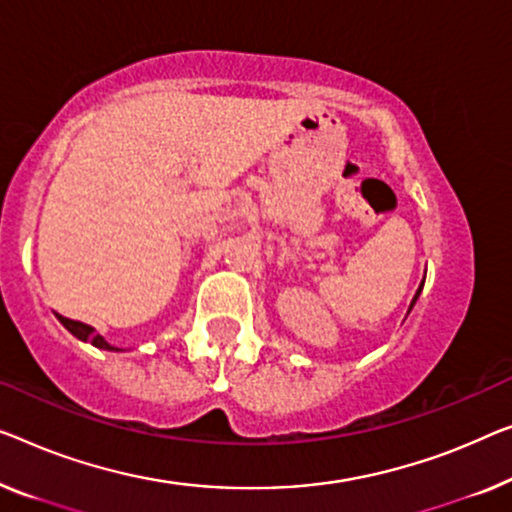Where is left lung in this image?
Listing matches in <instances>:
<instances>
[{"instance_id": "1", "label": "left lung", "mask_w": 512, "mask_h": 512, "mask_svg": "<svg viewBox=\"0 0 512 512\" xmlns=\"http://www.w3.org/2000/svg\"><path fill=\"white\" fill-rule=\"evenodd\" d=\"M423 285H425V278L421 280V285H418V289H416V294H414V299H411V303H409V310H407V315L411 312V308H414L416 305V301H418V296H421V292H423Z\"/></svg>"}]
</instances>
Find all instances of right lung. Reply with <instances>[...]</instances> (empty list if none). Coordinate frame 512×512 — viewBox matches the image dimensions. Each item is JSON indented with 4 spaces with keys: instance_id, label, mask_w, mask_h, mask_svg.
Returning <instances> with one entry per match:
<instances>
[{
    "instance_id": "right-lung-1",
    "label": "right lung",
    "mask_w": 512,
    "mask_h": 512,
    "mask_svg": "<svg viewBox=\"0 0 512 512\" xmlns=\"http://www.w3.org/2000/svg\"><path fill=\"white\" fill-rule=\"evenodd\" d=\"M57 319H59L61 324H64V329H66L68 333H73L75 338H78V340H82V342H91V345L98 347V349H105V352H119V349H117V347H112L110 342L103 338V335H98L94 329H91L89 324L73 322V319L61 317V315H57Z\"/></svg>"
}]
</instances>
